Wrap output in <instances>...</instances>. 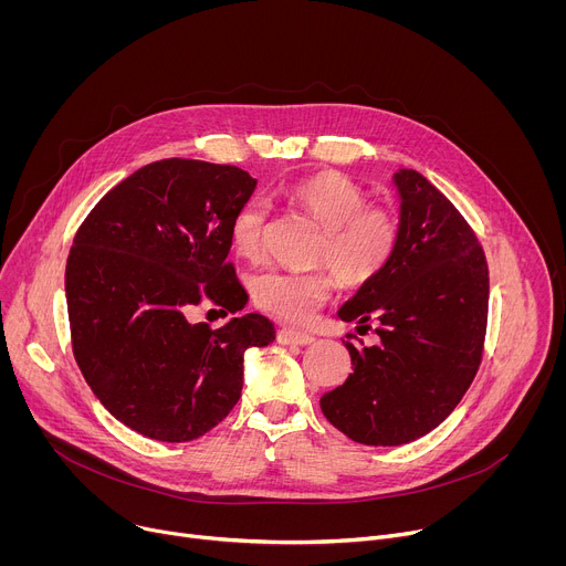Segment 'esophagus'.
<instances>
[{"instance_id": "obj_1", "label": "esophagus", "mask_w": 566, "mask_h": 566, "mask_svg": "<svg viewBox=\"0 0 566 566\" xmlns=\"http://www.w3.org/2000/svg\"><path fill=\"white\" fill-rule=\"evenodd\" d=\"M277 343L280 345H311L313 336L304 334V332H295V329H280Z\"/></svg>"}]
</instances>
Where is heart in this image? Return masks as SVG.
Returning <instances> with one entry per match:
<instances>
[{
	"instance_id": "1",
	"label": "heart",
	"mask_w": 566,
	"mask_h": 566,
	"mask_svg": "<svg viewBox=\"0 0 566 566\" xmlns=\"http://www.w3.org/2000/svg\"><path fill=\"white\" fill-rule=\"evenodd\" d=\"M280 197L319 226L311 262L327 269H269L253 277L251 295L271 317L302 325L332 295L329 268L347 286H365L387 269L398 247L400 226L394 210L367 203L365 190L340 172L295 179L280 190ZM269 214L264 199H249L234 212L230 241L237 255L247 260L262 255Z\"/></svg>"
}]
</instances>
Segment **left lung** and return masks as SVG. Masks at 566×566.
I'll use <instances>...</instances> for the list:
<instances>
[{
	"mask_svg": "<svg viewBox=\"0 0 566 566\" xmlns=\"http://www.w3.org/2000/svg\"><path fill=\"white\" fill-rule=\"evenodd\" d=\"M400 237L387 269L340 311L358 332L376 322L378 345L354 344V374L319 398L322 415L365 446L410 443L459 406L483 356L489 264L452 201L417 170L394 177Z\"/></svg>",
	"mask_w": 566,
	"mask_h": 566,
	"instance_id": "1",
	"label": "left lung"
}]
</instances>
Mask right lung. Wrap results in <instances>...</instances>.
I'll list each match as a JSON object with an SVG mask.
<instances>
[{"label":"right lung","instance_id":"right-lung-1","mask_svg":"<svg viewBox=\"0 0 566 566\" xmlns=\"http://www.w3.org/2000/svg\"><path fill=\"white\" fill-rule=\"evenodd\" d=\"M255 186L234 166L164 158L112 188L73 237L64 286L75 363L109 415L147 439L210 432L241 396L247 349L275 340L260 313L219 329L188 319L203 297L223 315L244 308L230 223Z\"/></svg>","mask_w":566,"mask_h":566}]
</instances>
